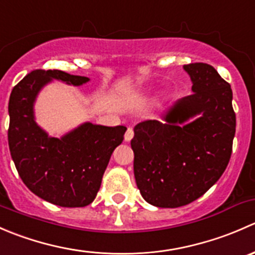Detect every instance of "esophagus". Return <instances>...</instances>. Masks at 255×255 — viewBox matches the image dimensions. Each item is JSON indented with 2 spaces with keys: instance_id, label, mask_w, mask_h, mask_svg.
<instances>
[{
  "instance_id": "1",
  "label": "esophagus",
  "mask_w": 255,
  "mask_h": 255,
  "mask_svg": "<svg viewBox=\"0 0 255 255\" xmlns=\"http://www.w3.org/2000/svg\"><path fill=\"white\" fill-rule=\"evenodd\" d=\"M133 135H134V132H133V129H132V128H128L127 132H126V134H125L126 142H130V140H132V138H133Z\"/></svg>"
}]
</instances>
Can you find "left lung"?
Segmentation results:
<instances>
[{"label":"left lung","instance_id":"8db88e82","mask_svg":"<svg viewBox=\"0 0 255 255\" xmlns=\"http://www.w3.org/2000/svg\"><path fill=\"white\" fill-rule=\"evenodd\" d=\"M184 70L194 94L174 102L161 121L138 123L130 140L140 195L161 208L185 206L217 182L236 133L231 85L208 64H189Z\"/></svg>","mask_w":255,"mask_h":255}]
</instances>
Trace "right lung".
I'll return each instance as SVG.
<instances>
[{
    "label": "right lung",
    "instance_id": "obj_1",
    "mask_svg": "<svg viewBox=\"0 0 255 255\" xmlns=\"http://www.w3.org/2000/svg\"><path fill=\"white\" fill-rule=\"evenodd\" d=\"M53 80L73 86L90 81L86 76L40 69L20 80L8 102L9 151L33 194L61 207H84L96 197L110 158L127 128L85 122L60 138L49 135L35 121L34 104Z\"/></svg>",
    "mask_w": 255,
    "mask_h": 255
}]
</instances>
